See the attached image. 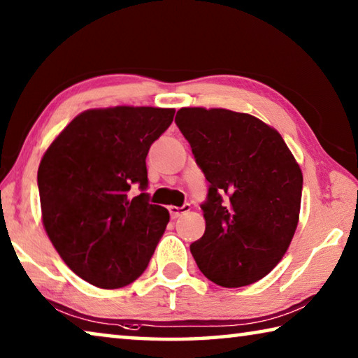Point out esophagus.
<instances>
[{"instance_id": "34e87169", "label": "esophagus", "mask_w": 358, "mask_h": 358, "mask_svg": "<svg viewBox=\"0 0 358 358\" xmlns=\"http://www.w3.org/2000/svg\"><path fill=\"white\" fill-rule=\"evenodd\" d=\"M189 210H191V205L189 203L183 205V207H175V205H171V207H169V213H171L172 217H178L181 215L187 213V211H189Z\"/></svg>"}]
</instances>
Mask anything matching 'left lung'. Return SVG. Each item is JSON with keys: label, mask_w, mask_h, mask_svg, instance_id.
<instances>
[{"label": "left lung", "mask_w": 358, "mask_h": 358, "mask_svg": "<svg viewBox=\"0 0 358 358\" xmlns=\"http://www.w3.org/2000/svg\"><path fill=\"white\" fill-rule=\"evenodd\" d=\"M175 123L208 180L205 234L191 245L199 268L241 287L280 264L299 224L303 175L280 132L248 113L183 107Z\"/></svg>", "instance_id": "left-lung-1"}]
</instances>
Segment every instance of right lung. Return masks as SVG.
Returning <instances> with one entry per match:
<instances>
[{
    "label": "right lung",
    "instance_id": "obj_1",
    "mask_svg": "<svg viewBox=\"0 0 358 358\" xmlns=\"http://www.w3.org/2000/svg\"><path fill=\"white\" fill-rule=\"evenodd\" d=\"M175 108H90L71 121L42 156V224L64 264L102 289L141 276L169 222L147 189L148 150L171 126Z\"/></svg>",
    "mask_w": 358,
    "mask_h": 358
}]
</instances>
